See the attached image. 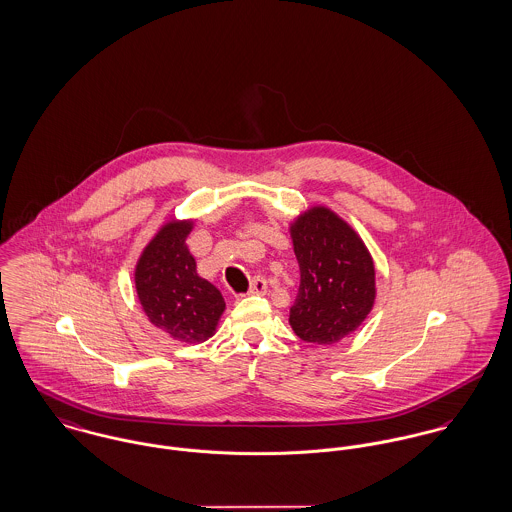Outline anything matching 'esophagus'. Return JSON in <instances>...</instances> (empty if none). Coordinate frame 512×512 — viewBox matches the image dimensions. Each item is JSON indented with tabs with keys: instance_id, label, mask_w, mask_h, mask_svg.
I'll return each instance as SVG.
<instances>
[{
	"instance_id": "1",
	"label": "esophagus",
	"mask_w": 512,
	"mask_h": 512,
	"mask_svg": "<svg viewBox=\"0 0 512 512\" xmlns=\"http://www.w3.org/2000/svg\"><path fill=\"white\" fill-rule=\"evenodd\" d=\"M267 292V280L263 276H255L251 278V286H249V294H265Z\"/></svg>"
}]
</instances>
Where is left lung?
I'll return each instance as SVG.
<instances>
[{
	"label": "left lung",
	"instance_id": "left-lung-1",
	"mask_svg": "<svg viewBox=\"0 0 512 512\" xmlns=\"http://www.w3.org/2000/svg\"><path fill=\"white\" fill-rule=\"evenodd\" d=\"M300 288L290 308L294 333L333 345L353 333L374 304V263L360 237L331 210L312 208L292 226Z\"/></svg>",
	"mask_w": 512,
	"mask_h": 512
}]
</instances>
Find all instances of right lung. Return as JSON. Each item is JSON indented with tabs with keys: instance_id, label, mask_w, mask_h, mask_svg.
<instances>
[{
	"instance_id": "1",
	"label": "right lung",
	"mask_w": 512,
	"mask_h": 512,
	"mask_svg": "<svg viewBox=\"0 0 512 512\" xmlns=\"http://www.w3.org/2000/svg\"><path fill=\"white\" fill-rule=\"evenodd\" d=\"M191 222H171L144 249L136 290L150 321L185 343L212 337L226 302L216 286L197 275L185 239Z\"/></svg>"
}]
</instances>
